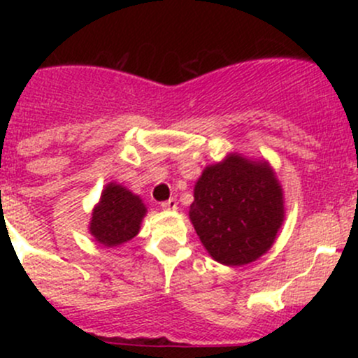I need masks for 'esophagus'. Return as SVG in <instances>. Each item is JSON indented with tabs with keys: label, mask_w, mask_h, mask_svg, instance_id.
Returning <instances> with one entry per match:
<instances>
[{
	"label": "esophagus",
	"mask_w": 358,
	"mask_h": 358,
	"mask_svg": "<svg viewBox=\"0 0 358 358\" xmlns=\"http://www.w3.org/2000/svg\"><path fill=\"white\" fill-rule=\"evenodd\" d=\"M176 205H178L176 199H168L166 202H162V208H165V210H175Z\"/></svg>",
	"instance_id": "esophagus-1"
}]
</instances>
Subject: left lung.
Returning <instances> with one entry per match:
<instances>
[{"mask_svg": "<svg viewBox=\"0 0 358 358\" xmlns=\"http://www.w3.org/2000/svg\"><path fill=\"white\" fill-rule=\"evenodd\" d=\"M190 220L208 254L244 266L268 252L285 219L281 185L266 163L231 155L195 185Z\"/></svg>", "mask_w": 358, "mask_h": 358, "instance_id": "obj_1", "label": "left lung"}]
</instances>
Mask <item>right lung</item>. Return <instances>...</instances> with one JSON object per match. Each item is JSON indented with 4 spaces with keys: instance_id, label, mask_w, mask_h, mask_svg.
I'll use <instances>...</instances> for the list:
<instances>
[{
    "instance_id": "right-lung-1",
    "label": "right lung",
    "mask_w": 358,
    "mask_h": 358,
    "mask_svg": "<svg viewBox=\"0 0 358 358\" xmlns=\"http://www.w3.org/2000/svg\"><path fill=\"white\" fill-rule=\"evenodd\" d=\"M145 213L146 207L138 195L121 185L109 183L92 212L90 234L108 248L124 244L139 232Z\"/></svg>"
}]
</instances>
